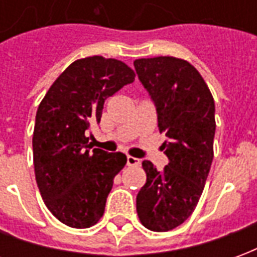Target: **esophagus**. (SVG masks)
<instances>
[{
    "label": "esophagus",
    "mask_w": 257,
    "mask_h": 257,
    "mask_svg": "<svg viewBox=\"0 0 257 257\" xmlns=\"http://www.w3.org/2000/svg\"><path fill=\"white\" fill-rule=\"evenodd\" d=\"M126 164H128V167H138V165H140V160L132 156H128L126 157Z\"/></svg>",
    "instance_id": "1"
}]
</instances>
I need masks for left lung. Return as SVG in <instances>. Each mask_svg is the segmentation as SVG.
Segmentation results:
<instances>
[{
  "label": "left lung",
  "mask_w": 257,
  "mask_h": 257,
  "mask_svg": "<svg viewBox=\"0 0 257 257\" xmlns=\"http://www.w3.org/2000/svg\"><path fill=\"white\" fill-rule=\"evenodd\" d=\"M135 70L151 99L168 165L161 172L150 161L142 167L146 184L136 197L142 224L169 231L189 219L198 204L213 160L215 101L198 70L172 56L136 59Z\"/></svg>",
  "instance_id": "left-lung-1"
}]
</instances>
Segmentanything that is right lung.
<instances>
[{
    "label": "right lung",
    "mask_w": 257,
    "mask_h": 257,
    "mask_svg": "<svg viewBox=\"0 0 257 257\" xmlns=\"http://www.w3.org/2000/svg\"><path fill=\"white\" fill-rule=\"evenodd\" d=\"M135 81L117 59H78L59 75L38 106L33 134L37 186L52 215L73 228L95 226L112 180L126 164L122 153L93 149L85 132L99 123L104 100Z\"/></svg>",
    "instance_id": "right-lung-1"
}]
</instances>
